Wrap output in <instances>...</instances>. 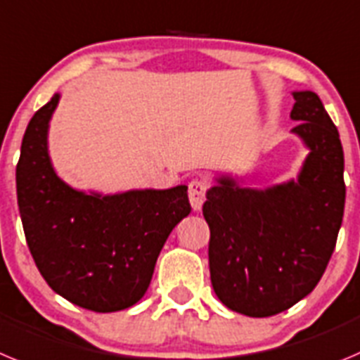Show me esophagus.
I'll return each instance as SVG.
<instances>
[{"mask_svg": "<svg viewBox=\"0 0 360 360\" xmlns=\"http://www.w3.org/2000/svg\"><path fill=\"white\" fill-rule=\"evenodd\" d=\"M206 188H208V184L204 179H193L188 184V197H190L193 212H200V208H202L204 199H206Z\"/></svg>", "mask_w": 360, "mask_h": 360, "instance_id": "1", "label": "esophagus"}]
</instances>
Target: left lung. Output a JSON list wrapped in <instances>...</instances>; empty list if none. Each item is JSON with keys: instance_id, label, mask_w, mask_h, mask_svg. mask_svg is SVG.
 <instances>
[{"instance_id": "obj_1", "label": "left lung", "mask_w": 360, "mask_h": 360, "mask_svg": "<svg viewBox=\"0 0 360 360\" xmlns=\"http://www.w3.org/2000/svg\"><path fill=\"white\" fill-rule=\"evenodd\" d=\"M292 129L309 148L296 179L264 188L217 177L202 215L210 226V276L229 310L280 314L309 296L332 257L345 213V154L314 91H294Z\"/></svg>"}]
</instances>
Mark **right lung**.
I'll list each match as a JSON object with an SVG mask.
<instances>
[{
    "label": "right lung",
    "mask_w": 360,
    "mask_h": 360,
    "mask_svg": "<svg viewBox=\"0 0 360 360\" xmlns=\"http://www.w3.org/2000/svg\"><path fill=\"white\" fill-rule=\"evenodd\" d=\"M59 100L55 93L22 136L15 188L27 244L59 296L93 312L129 309L147 292L168 235L192 212L188 186L103 195L64 183L48 152Z\"/></svg>",
    "instance_id": "1"
}]
</instances>
